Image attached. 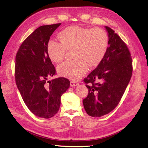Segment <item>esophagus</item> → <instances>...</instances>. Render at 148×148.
I'll list each match as a JSON object with an SVG mask.
<instances>
[{
  "mask_svg": "<svg viewBox=\"0 0 148 148\" xmlns=\"http://www.w3.org/2000/svg\"><path fill=\"white\" fill-rule=\"evenodd\" d=\"M70 85L71 86H77L78 85V84L76 82H74V81H71L70 82Z\"/></svg>",
  "mask_w": 148,
  "mask_h": 148,
  "instance_id": "1",
  "label": "esophagus"
}]
</instances>
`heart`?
<instances>
[{"label": "heart", "instance_id": "heart-1", "mask_svg": "<svg viewBox=\"0 0 148 148\" xmlns=\"http://www.w3.org/2000/svg\"><path fill=\"white\" fill-rule=\"evenodd\" d=\"M60 41L50 40L47 50L50 59L59 63L64 58L67 50H73L74 59L60 64L57 70L61 76L71 80H79L90 67L98 66L106 53L108 39L106 32L99 28L87 29L74 25L59 34Z\"/></svg>", "mask_w": 148, "mask_h": 148}]
</instances>
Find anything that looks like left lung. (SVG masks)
<instances>
[{
  "label": "left lung",
  "mask_w": 148,
  "mask_h": 148,
  "mask_svg": "<svg viewBox=\"0 0 148 148\" xmlns=\"http://www.w3.org/2000/svg\"><path fill=\"white\" fill-rule=\"evenodd\" d=\"M108 47L97 68L84 81L89 89L83 105L87 114L97 117L107 114L118 105L132 75V59L126 45L107 26ZM90 84L88 85V84Z\"/></svg>",
  "instance_id": "left-lung-1"
}]
</instances>
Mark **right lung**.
<instances>
[{"label": "right lung", "instance_id": "add662e5", "mask_svg": "<svg viewBox=\"0 0 148 148\" xmlns=\"http://www.w3.org/2000/svg\"><path fill=\"white\" fill-rule=\"evenodd\" d=\"M61 24L39 27L21 45L15 59V80L24 103L35 116L45 119L58 112L61 96L70 86L64 77L48 81L56 73L47 45Z\"/></svg>", "mask_w": 148, "mask_h": 148}]
</instances>
